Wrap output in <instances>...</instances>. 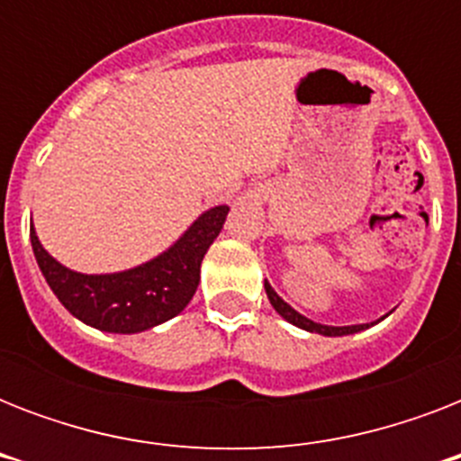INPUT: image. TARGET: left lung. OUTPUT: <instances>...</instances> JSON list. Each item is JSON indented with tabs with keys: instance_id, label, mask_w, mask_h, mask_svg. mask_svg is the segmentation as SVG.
<instances>
[{
	"instance_id": "left-lung-1",
	"label": "left lung",
	"mask_w": 461,
	"mask_h": 461,
	"mask_svg": "<svg viewBox=\"0 0 461 461\" xmlns=\"http://www.w3.org/2000/svg\"><path fill=\"white\" fill-rule=\"evenodd\" d=\"M266 294H267V299H270V303H273L275 311H277L282 318H287L292 325H296V328H302V330H308V332H318V335L337 337V335H351V332H358V330L368 328V325H347V328H330V325H321V322L308 321V318H303L302 313H296L294 308L289 306L287 302H282L280 296L275 294V289L270 287L267 282H266Z\"/></svg>"
}]
</instances>
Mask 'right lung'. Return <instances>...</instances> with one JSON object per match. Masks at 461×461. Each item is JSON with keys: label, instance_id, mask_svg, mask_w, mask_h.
<instances>
[{"label": "right lung", "instance_id": "right-lung-1", "mask_svg": "<svg viewBox=\"0 0 461 461\" xmlns=\"http://www.w3.org/2000/svg\"><path fill=\"white\" fill-rule=\"evenodd\" d=\"M230 208L203 212L194 227L159 258L114 275H81L59 266L40 246L31 230V244L47 285L78 321L104 332H140L181 313L201 280V260L215 241Z\"/></svg>", "mask_w": 461, "mask_h": 461}]
</instances>
